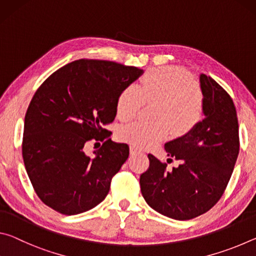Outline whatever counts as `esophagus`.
<instances>
[{
    "mask_svg": "<svg viewBox=\"0 0 256 256\" xmlns=\"http://www.w3.org/2000/svg\"><path fill=\"white\" fill-rule=\"evenodd\" d=\"M130 151H131V154H138V152H142V150L138 148V146L132 144L130 146Z\"/></svg>",
    "mask_w": 256,
    "mask_h": 256,
    "instance_id": "esophagus-1",
    "label": "esophagus"
}]
</instances>
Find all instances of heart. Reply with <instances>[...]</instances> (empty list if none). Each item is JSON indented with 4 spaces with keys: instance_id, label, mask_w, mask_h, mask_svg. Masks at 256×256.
<instances>
[{
    "instance_id": "obj_1",
    "label": "heart",
    "mask_w": 256,
    "mask_h": 256,
    "mask_svg": "<svg viewBox=\"0 0 256 256\" xmlns=\"http://www.w3.org/2000/svg\"><path fill=\"white\" fill-rule=\"evenodd\" d=\"M157 102L154 123L132 122L123 125L118 136L138 146H151L170 132L180 136L190 131L201 118L202 94L188 72L180 68H152L136 86H130L120 94L116 114L122 120L133 118L142 102Z\"/></svg>"
}]
</instances>
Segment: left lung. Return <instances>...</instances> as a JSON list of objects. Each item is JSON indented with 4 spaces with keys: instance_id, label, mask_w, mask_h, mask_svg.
<instances>
[{
    "instance_id": "1",
    "label": "left lung",
    "mask_w": 256,
    "mask_h": 256,
    "mask_svg": "<svg viewBox=\"0 0 256 256\" xmlns=\"http://www.w3.org/2000/svg\"><path fill=\"white\" fill-rule=\"evenodd\" d=\"M198 79L204 118L184 136L164 144L168 159L178 160L180 164L168 172L166 164L149 154V170L140 176L146 202L175 220L196 218L219 201L240 152L232 98L211 76L201 73Z\"/></svg>"
}]
</instances>
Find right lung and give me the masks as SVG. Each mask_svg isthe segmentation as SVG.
<instances>
[{"label": "right lung", "mask_w": 256, "mask_h": 256, "mask_svg": "<svg viewBox=\"0 0 256 256\" xmlns=\"http://www.w3.org/2000/svg\"><path fill=\"white\" fill-rule=\"evenodd\" d=\"M144 70L110 60H78L44 81L24 118L22 157L37 196L60 214L86 212L105 200L112 176L126 162V144L110 138L94 151L84 144L110 136L125 88Z\"/></svg>", "instance_id": "right-lung-1"}]
</instances>
